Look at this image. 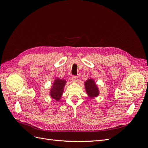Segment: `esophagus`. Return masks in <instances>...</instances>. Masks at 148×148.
<instances>
[{"label": "esophagus", "instance_id": "1", "mask_svg": "<svg viewBox=\"0 0 148 148\" xmlns=\"http://www.w3.org/2000/svg\"><path fill=\"white\" fill-rule=\"evenodd\" d=\"M72 81L73 82H77L78 81V77H77V76H73V77H72Z\"/></svg>", "mask_w": 148, "mask_h": 148}]
</instances>
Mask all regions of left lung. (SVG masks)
<instances>
[{"mask_svg":"<svg viewBox=\"0 0 148 148\" xmlns=\"http://www.w3.org/2000/svg\"><path fill=\"white\" fill-rule=\"evenodd\" d=\"M85 88L87 94L91 98L96 97L99 95V90L92 79H89L85 82Z\"/></svg>","mask_w":148,"mask_h":148,"instance_id":"obj_1","label":"left lung"}]
</instances>
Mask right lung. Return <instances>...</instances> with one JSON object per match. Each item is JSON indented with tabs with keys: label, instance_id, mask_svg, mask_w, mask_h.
I'll use <instances>...</instances> for the list:
<instances>
[{
	"label": "right lung",
	"instance_id": "1",
	"mask_svg": "<svg viewBox=\"0 0 148 148\" xmlns=\"http://www.w3.org/2000/svg\"><path fill=\"white\" fill-rule=\"evenodd\" d=\"M66 81L64 79H56L55 82L53 83V86L51 88L50 95L51 96L57 101H59L62 94H63L64 87Z\"/></svg>",
	"mask_w": 148,
	"mask_h": 148
}]
</instances>
